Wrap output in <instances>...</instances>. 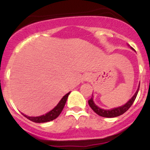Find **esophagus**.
Segmentation results:
<instances>
[{"mask_svg": "<svg viewBox=\"0 0 150 150\" xmlns=\"http://www.w3.org/2000/svg\"><path fill=\"white\" fill-rule=\"evenodd\" d=\"M90 79H91V75H90L89 74H85V75L83 76V78H82L83 81H85V82H88V81H89Z\"/></svg>", "mask_w": 150, "mask_h": 150, "instance_id": "34e87169", "label": "esophagus"}]
</instances>
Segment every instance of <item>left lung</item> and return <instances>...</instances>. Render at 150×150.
I'll return each mask as SVG.
<instances>
[{"label": "left lung", "mask_w": 150, "mask_h": 150, "mask_svg": "<svg viewBox=\"0 0 150 150\" xmlns=\"http://www.w3.org/2000/svg\"><path fill=\"white\" fill-rule=\"evenodd\" d=\"M132 48V50H134L133 48ZM139 87H140V84L138 85V88L137 89L136 92L134 94L133 96L127 102L125 105H122V106L119 107V108H112L110 110H104L102 108H99L98 106H96L95 103H94L93 100V96L91 97V99L88 100V104H89V106L92 108L93 110L96 112V114H98L99 115L102 117H105V118H114V117L119 116V115H122L123 113H125L127 110H128L129 108L132 106V105L133 104L134 101H135V98L137 96V94H138V91H139Z\"/></svg>", "instance_id": "1"}]
</instances>
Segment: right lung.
<instances>
[{"mask_svg": "<svg viewBox=\"0 0 150 150\" xmlns=\"http://www.w3.org/2000/svg\"><path fill=\"white\" fill-rule=\"evenodd\" d=\"M70 93L71 92L65 94L63 97L62 98V99L59 101V102L57 104V105L54 109L51 110V111L47 112V113L45 114V115H40V116L33 117V116H28V115H24V114L23 113L22 114L24 115V116L26 117L27 119H29L30 121H31V122H36V123H44V122H51V121L57 119V118L59 115V114L61 113V112H62V110H63L65 103H66V101L67 99H68V95L70 94Z\"/></svg>", "mask_w": 150, "mask_h": 150, "instance_id": "obj_1", "label": "right lung"}]
</instances>
